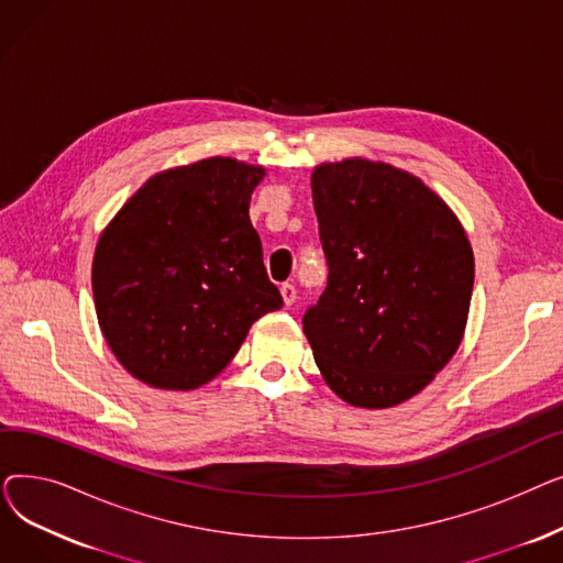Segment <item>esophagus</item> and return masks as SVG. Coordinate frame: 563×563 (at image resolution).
Returning <instances> with one entry per match:
<instances>
[{
  "instance_id": "esophagus-1",
  "label": "esophagus",
  "mask_w": 563,
  "mask_h": 563,
  "mask_svg": "<svg viewBox=\"0 0 563 563\" xmlns=\"http://www.w3.org/2000/svg\"><path fill=\"white\" fill-rule=\"evenodd\" d=\"M280 294H283L285 306H291L294 301H297V287H294L291 283H283L280 285Z\"/></svg>"
}]
</instances>
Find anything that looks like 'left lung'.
Masks as SVG:
<instances>
[{
  "label": "left lung",
  "instance_id": "1",
  "mask_svg": "<svg viewBox=\"0 0 563 563\" xmlns=\"http://www.w3.org/2000/svg\"><path fill=\"white\" fill-rule=\"evenodd\" d=\"M310 185L329 285L303 333L340 399L393 408L422 393L463 340L470 240L445 200L393 164L327 162Z\"/></svg>",
  "mask_w": 563,
  "mask_h": 563
}]
</instances>
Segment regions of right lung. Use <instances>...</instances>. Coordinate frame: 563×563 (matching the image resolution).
I'll use <instances>...</instances> for the list:
<instances>
[{
    "label": "right lung",
    "mask_w": 563,
    "mask_h": 563,
    "mask_svg": "<svg viewBox=\"0 0 563 563\" xmlns=\"http://www.w3.org/2000/svg\"><path fill=\"white\" fill-rule=\"evenodd\" d=\"M264 175L232 157L162 170L102 230L91 269L98 323L145 386H205L283 306L249 217Z\"/></svg>",
    "instance_id": "add662e5"
}]
</instances>
